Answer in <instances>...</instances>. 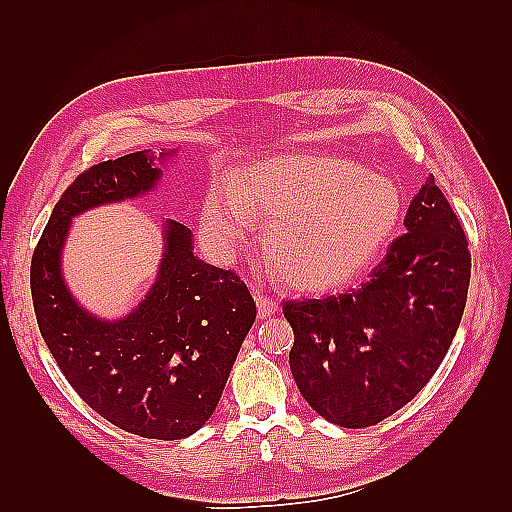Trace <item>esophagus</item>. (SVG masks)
I'll list each match as a JSON object with an SVG mask.
<instances>
[{
    "mask_svg": "<svg viewBox=\"0 0 512 512\" xmlns=\"http://www.w3.org/2000/svg\"><path fill=\"white\" fill-rule=\"evenodd\" d=\"M253 297H255V303H257L259 317H262V319L270 317V314H275L279 310V303L270 295H266V292L259 286H253Z\"/></svg>",
    "mask_w": 512,
    "mask_h": 512,
    "instance_id": "34e87169",
    "label": "esophagus"
}]
</instances>
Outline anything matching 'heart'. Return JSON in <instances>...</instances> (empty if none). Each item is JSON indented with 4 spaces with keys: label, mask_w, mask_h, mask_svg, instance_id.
I'll return each mask as SVG.
<instances>
[{
    "label": "heart",
    "mask_w": 512,
    "mask_h": 512,
    "mask_svg": "<svg viewBox=\"0 0 512 512\" xmlns=\"http://www.w3.org/2000/svg\"><path fill=\"white\" fill-rule=\"evenodd\" d=\"M250 217L268 224L266 255L277 279L297 292H325L361 277L396 235L400 191L352 160L277 156L213 189L204 224L222 246L242 244Z\"/></svg>",
    "instance_id": "obj_1"
}]
</instances>
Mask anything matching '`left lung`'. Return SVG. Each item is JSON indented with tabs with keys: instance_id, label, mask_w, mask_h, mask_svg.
I'll list each match as a JSON object with an SVG mask.
<instances>
[{
	"instance_id": "8db88e82",
	"label": "left lung",
	"mask_w": 512,
	"mask_h": 512,
	"mask_svg": "<svg viewBox=\"0 0 512 512\" xmlns=\"http://www.w3.org/2000/svg\"><path fill=\"white\" fill-rule=\"evenodd\" d=\"M405 231L361 288L284 301L295 383L339 427H374L416 398L462 321L469 239L433 176L411 200Z\"/></svg>"
}]
</instances>
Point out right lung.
Masks as SVG:
<instances>
[{"label":"right lung","mask_w":512,"mask_h":512,"mask_svg":"<svg viewBox=\"0 0 512 512\" xmlns=\"http://www.w3.org/2000/svg\"><path fill=\"white\" fill-rule=\"evenodd\" d=\"M160 173L151 149L81 171L54 204L32 253L30 292L43 341L85 405L134 436L180 440L211 418L255 321L244 281L195 257L191 231L173 220L154 288L121 321L90 317L70 297L59 268L74 215L136 198Z\"/></svg>","instance_id":"obj_1"}]
</instances>
